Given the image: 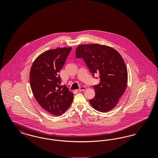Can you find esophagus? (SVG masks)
<instances>
[{"mask_svg":"<svg viewBox=\"0 0 158 158\" xmlns=\"http://www.w3.org/2000/svg\"><path fill=\"white\" fill-rule=\"evenodd\" d=\"M86 89V88L85 87V86H81L79 89H78L77 91V92H81V91H83V90H85Z\"/></svg>","mask_w":158,"mask_h":158,"instance_id":"obj_1","label":"esophagus"}]
</instances>
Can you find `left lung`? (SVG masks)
Wrapping results in <instances>:
<instances>
[{
    "mask_svg": "<svg viewBox=\"0 0 158 158\" xmlns=\"http://www.w3.org/2000/svg\"><path fill=\"white\" fill-rule=\"evenodd\" d=\"M76 57L82 59L93 77L96 73L99 75L100 82L93 86L95 96L89 99L90 105L100 112L110 111L117 105L127 85V69L120 53L109 46L90 44L79 45Z\"/></svg>",
    "mask_w": 158,
    "mask_h": 158,
    "instance_id": "1",
    "label": "left lung"
}]
</instances>
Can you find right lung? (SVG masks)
I'll return each mask as SVG.
<instances>
[{
	"mask_svg": "<svg viewBox=\"0 0 158 158\" xmlns=\"http://www.w3.org/2000/svg\"><path fill=\"white\" fill-rule=\"evenodd\" d=\"M71 47L49 50L40 54L31 69L30 80L33 95L38 104L48 113L60 115L73 100V94L61 85L59 75Z\"/></svg>",
	"mask_w": 158,
	"mask_h": 158,
	"instance_id": "obj_1",
	"label": "right lung"
}]
</instances>
